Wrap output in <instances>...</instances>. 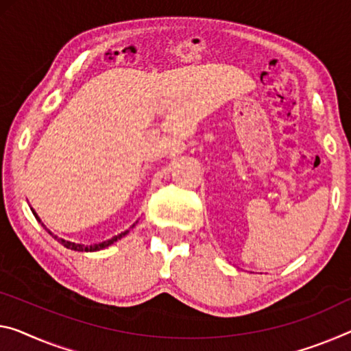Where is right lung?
Wrapping results in <instances>:
<instances>
[{"label":"right lung","instance_id":"right-lung-1","mask_svg":"<svg viewBox=\"0 0 351 351\" xmlns=\"http://www.w3.org/2000/svg\"><path fill=\"white\" fill-rule=\"evenodd\" d=\"M34 213V212H32ZM36 215V213H34ZM36 218H37V215H36ZM39 219V218H37ZM40 221V219H39ZM134 226V224H133ZM50 232V230H48ZM128 234V230H125V232H122V234H119V235H116L114 239H111V240H106V241H101V243H99V245H90V246H84V245H77V243H72V241H66V240H62V239H58L56 235H53L51 232H50V235H53L55 237V239L59 241V243L61 245H64L66 247H69V250H73V251H86V252H89V251H99V250H104V247H106V246H110L111 243H114V241H117L119 239H122L123 235H127Z\"/></svg>","mask_w":351,"mask_h":351}]
</instances>
